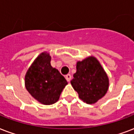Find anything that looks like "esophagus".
<instances>
[{
	"mask_svg": "<svg viewBox=\"0 0 134 134\" xmlns=\"http://www.w3.org/2000/svg\"><path fill=\"white\" fill-rule=\"evenodd\" d=\"M65 79H67V81H70V80H71V74H67L66 76H65Z\"/></svg>",
	"mask_w": 134,
	"mask_h": 134,
	"instance_id": "obj_1",
	"label": "esophagus"
}]
</instances>
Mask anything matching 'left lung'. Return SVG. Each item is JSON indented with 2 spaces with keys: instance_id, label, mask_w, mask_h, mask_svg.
I'll return each mask as SVG.
<instances>
[{
  "instance_id": "8db88e82",
  "label": "left lung",
  "mask_w": 134,
  "mask_h": 134,
  "mask_svg": "<svg viewBox=\"0 0 134 134\" xmlns=\"http://www.w3.org/2000/svg\"><path fill=\"white\" fill-rule=\"evenodd\" d=\"M71 84L81 100L87 104L96 103L108 91L109 81L103 67L94 57L76 64V72Z\"/></svg>"
}]
</instances>
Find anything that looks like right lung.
I'll return each mask as SVG.
<instances>
[{
	"instance_id": "right-lung-1",
	"label": "right lung",
	"mask_w": 134,
	"mask_h": 134,
	"mask_svg": "<svg viewBox=\"0 0 134 134\" xmlns=\"http://www.w3.org/2000/svg\"><path fill=\"white\" fill-rule=\"evenodd\" d=\"M49 53L38 56L25 75V86L32 96L43 105H52L59 100L67 80L58 69L52 67Z\"/></svg>"
}]
</instances>
